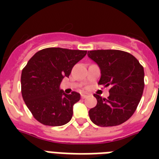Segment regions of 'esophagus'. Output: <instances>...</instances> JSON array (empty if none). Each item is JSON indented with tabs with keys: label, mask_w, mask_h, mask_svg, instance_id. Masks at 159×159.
<instances>
[{
	"label": "esophagus",
	"mask_w": 159,
	"mask_h": 159,
	"mask_svg": "<svg viewBox=\"0 0 159 159\" xmlns=\"http://www.w3.org/2000/svg\"><path fill=\"white\" fill-rule=\"evenodd\" d=\"M87 95L86 94H81V98H82V99H86L87 98Z\"/></svg>",
	"instance_id": "34e87169"
}]
</instances>
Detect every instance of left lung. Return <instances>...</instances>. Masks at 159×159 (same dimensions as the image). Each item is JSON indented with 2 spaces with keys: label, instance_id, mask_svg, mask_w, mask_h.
I'll list each match as a JSON object with an SVG mask.
<instances>
[{
  "label": "left lung",
  "instance_id": "left-lung-1",
  "mask_svg": "<svg viewBox=\"0 0 159 159\" xmlns=\"http://www.w3.org/2000/svg\"><path fill=\"white\" fill-rule=\"evenodd\" d=\"M88 56L101 70L100 85L111 86L109 97L96 93V107L89 111L91 121L100 127L117 126L131 117L143 93L144 68L129 52L121 50H93Z\"/></svg>",
  "mask_w": 159,
  "mask_h": 159
}]
</instances>
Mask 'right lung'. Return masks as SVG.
Segmentation results:
<instances>
[{"mask_svg":"<svg viewBox=\"0 0 159 159\" xmlns=\"http://www.w3.org/2000/svg\"><path fill=\"white\" fill-rule=\"evenodd\" d=\"M85 50L48 48L30 58L22 70L21 93L28 109L39 123L61 126L70 121L73 106L80 93L66 94L59 89L65 76L69 77L73 66L86 55Z\"/></svg>","mask_w":159,"mask_h":159,"instance_id":"obj_1","label":"right lung"}]
</instances>
